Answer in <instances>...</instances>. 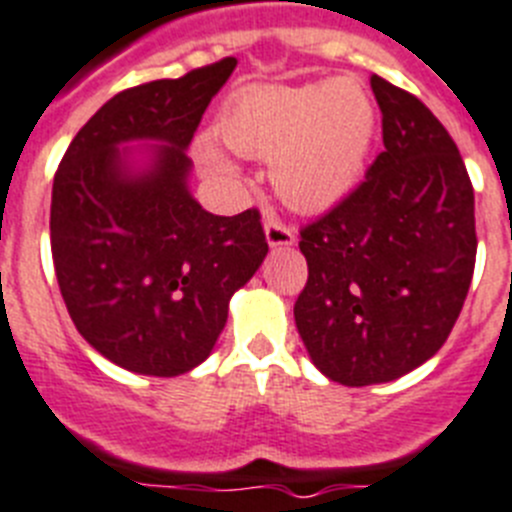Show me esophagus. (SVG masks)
<instances>
[{
	"instance_id": "esophagus-1",
	"label": "esophagus",
	"mask_w": 512,
	"mask_h": 512,
	"mask_svg": "<svg viewBox=\"0 0 512 512\" xmlns=\"http://www.w3.org/2000/svg\"><path fill=\"white\" fill-rule=\"evenodd\" d=\"M265 239H268L273 250H278V247H288V244L296 242V234L286 224H281V221L268 219L265 221Z\"/></svg>"
}]
</instances>
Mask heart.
I'll list each match as a JSON object with an SVG mask.
<instances>
[{"mask_svg": "<svg viewBox=\"0 0 512 512\" xmlns=\"http://www.w3.org/2000/svg\"><path fill=\"white\" fill-rule=\"evenodd\" d=\"M379 128L371 92L355 77L319 84H257L239 90L219 115L224 144L268 159L275 193L296 211H327L361 182ZM201 170L237 188L239 164L211 136L195 139Z\"/></svg>", "mask_w": 512, "mask_h": 512, "instance_id": "b5f03b06", "label": "heart"}]
</instances>
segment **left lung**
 <instances>
[{"label":"left lung","mask_w":512,"mask_h":512,"mask_svg":"<svg viewBox=\"0 0 512 512\" xmlns=\"http://www.w3.org/2000/svg\"><path fill=\"white\" fill-rule=\"evenodd\" d=\"M384 151L353 193L301 229L309 281L293 306L311 363L342 386L386 384L451 335L474 275V190L441 121L371 77Z\"/></svg>","instance_id":"left-lung-1"}]
</instances>
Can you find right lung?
I'll return each instance as SVG.
<instances>
[{"mask_svg": "<svg viewBox=\"0 0 512 512\" xmlns=\"http://www.w3.org/2000/svg\"><path fill=\"white\" fill-rule=\"evenodd\" d=\"M237 59L110 97L53 177L51 252L71 322L115 366L180 376L211 355L268 255L260 213H208L188 146Z\"/></svg>", "mask_w": 512, "mask_h": 512, "instance_id": "right-lung-1", "label": "right lung"}]
</instances>
